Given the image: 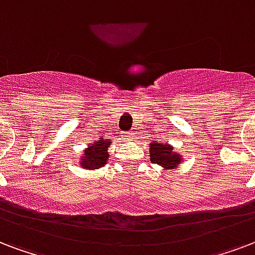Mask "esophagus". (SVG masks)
Returning a JSON list of instances; mask_svg holds the SVG:
<instances>
[{"instance_id": "34e87169", "label": "esophagus", "mask_w": 255, "mask_h": 255, "mask_svg": "<svg viewBox=\"0 0 255 255\" xmlns=\"http://www.w3.org/2000/svg\"><path fill=\"white\" fill-rule=\"evenodd\" d=\"M127 137H128V139H131V137H132V133H127Z\"/></svg>"}]
</instances>
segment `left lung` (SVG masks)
Listing matches in <instances>:
<instances>
[{
	"label": "left lung",
	"instance_id": "obj_1",
	"mask_svg": "<svg viewBox=\"0 0 255 255\" xmlns=\"http://www.w3.org/2000/svg\"><path fill=\"white\" fill-rule=\"evenodd\" d=\"M149 159L152 163L163 167V170H175L184 160L183 156L176 152L172 145L158 140L149 143Z\"/></svg>",
	"mask_w": 255,
	"mask_h": 255
}]
</instances>
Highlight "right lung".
<instances>
[{
	"label": "right lung",
	"instance_id": "add662e5",
	"mask_svg": "<svg viewBox=\"0 0 255 255\" xmlns=\"http://www.w3.org/2000/svg\"><path fill=\"white\" fill-rule=\"evenodd\" d=\"M112 140L100 137V140L93 141L84 148L81 156L79 158V166L84 170H99L108 160V147L111 145Z\"/></svg>",
	"mask_w": 255,
	"mask_h": 255
}]
</instances>
